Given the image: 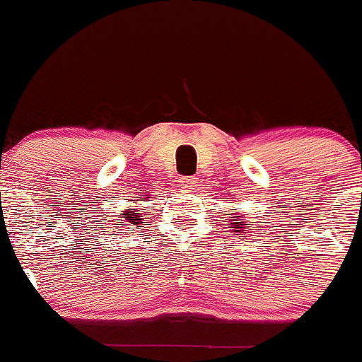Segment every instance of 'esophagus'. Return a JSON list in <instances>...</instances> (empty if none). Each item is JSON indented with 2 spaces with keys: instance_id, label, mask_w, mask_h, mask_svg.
<instances>
[{
  "instance_id": "esophagus-1",
  "label": "esophagus",
  "mask_w": 362,
  "mask_h": 362,
  "mask_svg": "<svg viewBox=\"0 0 362 362\" xmlns=\"http://www.w3.org/2000/svg\"><path fill=\"white\" fill-rule=\"evenodd\" d=\"M180 182H181L182 188H192V186L195 185V177H192V176H181V177H180Z\"/></svg>"
}]
</instances>
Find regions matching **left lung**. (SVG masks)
<instances>
[{"instance_id":"obj_1","label":"left lung","mask_w":362,"mask_h":362,"mask_svg":"<svg viewBox=\"0 0 362 362\" xmlns=\"http://www.w3.org/2000/svg\"><path fill=\"white\" fill-rule=\"evenodd\" d=\"M248 225L250 227H253V221L252 223H246V221L239 220V216H235V220L230 223V228L235 232V234H241L243 238V234H250L252 230H255V228H248Z\"/></svg>"}]
</instances>
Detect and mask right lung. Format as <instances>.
<instances>
[{"label":"right lung","instance_id":"obj_1","mask_svg":"<svg viewBox=\"0 0 362 362\" xmlns=\"http://www.w3.org/2000/svg\"><path fill=\"white\" fill-rule=\"evenodd\" d=\"M137 199H141V197H137ZM114 216H116L114 223H109L110 230H121V228L130 227V225H132V228H134V227H137V225L146 223V221L141 220V213H137V207H135V206H130L128 209H124L123 213L114 214ZM103 232H105V230H103ZM107 234L112 235L110 232H107ZM117 234H119V232H116V235Z\"/></svg>","mask_w":362,"mask_h":362}]
</instances>
